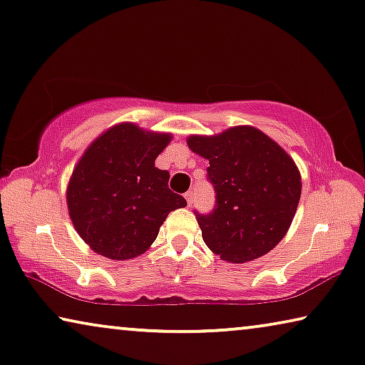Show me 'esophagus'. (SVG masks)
<instances>
[{
    "label": "esophagus",
    "mask_w": 365,
    "mask_h": 365,
    "mask_svg": "<svg viewBox=\"0 0 365 365\" xmlns=\"http://www.w3.org/2000/svg\"><path fill=\"white\" fill-rule=\"evenodd\" d=\"M184 197H186V200H187V205H189V207H191V205H192V200H194V191H187V192H186V195H184Z\"/></svg>",
    "instance_id": "obj_1"
}]
</instances>
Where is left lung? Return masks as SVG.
I'll list each match as a JSON object with an SVG mask.
<instances>
[{"instance_id": "8db88e82", "label": "left lung", "mask_w": 365, "mask_h": 365, "mask_svg": "<svg viewBox=\"0 0 365 365\" xmlns=\"http://www.w3.org/2000/svg\"><path fill=\"white\" fill-rule=\"evenodd\" d=\"M209 161L215 207L197 215L205 245L229 263L257 260L287 235L301 197V174L277 141L250 125L187 136Z\"/></svg>"}]
</instances>
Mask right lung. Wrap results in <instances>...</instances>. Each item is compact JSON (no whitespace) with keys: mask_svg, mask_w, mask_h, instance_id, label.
Returning a JSON list of instances; mask_svg holds the SVG:
<instances>
[{"mask_svg":"<svg viewBox=\"0 0 365 365\" xmlns=\"http://www.w3.org/2000/svg\"><path fill=\"white\" fill-rule=\"evenodd\" d=\"M173 135L121 121L95 138L67 182L73 229L95 253L131 260L153 245L171 210L186 207L170 191V173L155 166Z\"/></svg>","mask_w":365,"mask_h":365,"instance_id":"1","label":"right lung"}]
</instances>
